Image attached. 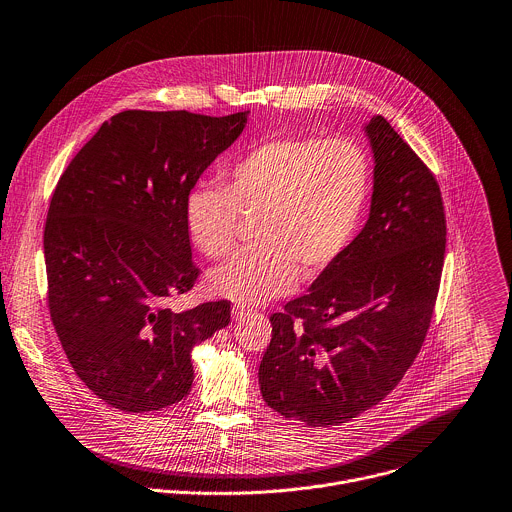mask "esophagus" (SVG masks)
Returning a JSON list of instances; mask_svg holds the SVG:
<instances>
[{
    "label": "esophagus",
    "mask_w": 512,
    "mask_h": 512,
    "mask_svg": "<svg viewBox=\"0 0 512 512\" xmlns=\"http://www.w3.org/2000/svg\"><path fill=\"white\" fill-rule=\"evenodd\" d=\"M248 314H252V308H248V306H244V304H236V306L232 308V316H234L236 320H242V318H246Z\"/></svg>",
    "instance_id": "34e87169"
}]
</instances>
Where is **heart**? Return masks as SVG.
Here are the masks:
<instances>
[{"label": "heart", "mask_w": 512, "mask_h": 512, "mask_svg": "<svg viewBox=\"0 0 512 512\" xmlns=\"http://www.w3.org/2000/svg\"><path fill=\"white\" fill-rule=\"evenodd\" d=\"M226 188L196 184L184 202L194 246L226 256L242 214L254 216L256 246L238 250L210 272L218 296L260 304L290 292L298 268L320 274L348 248L368 208L372 166L366 150L346 138H270L224 172Z\"/></svg>", "instance_id": "b5f03b06"}]
</instances>
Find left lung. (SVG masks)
<instances>
[{"label": "left lung", "mask_w": 512, "mask_h": 512, "mask_svg": "<svg viewBox=\"0 0 512 512\" xmlns=\"http://www.w3.org/2000/svg\"><path fill=\"white\" fill-rule=\"evenodd\" d=\"M370 216L310 290L270 316L258 380L266 404L308 426L342 424L378 404L412 366L436 304L446 248L438 182L382 118Z\"/></svg>", "instance_id": "left-lung-1"}]
</instances>
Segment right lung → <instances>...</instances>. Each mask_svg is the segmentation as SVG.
Here are the masks:
<instances>
[{
  "label": "right lung",
  "instance_id": "1",
  "mask_svg": "<svg viewBox=\"0 0 512 512\" xmlns=\"http://www.w3.org/2000/svg\"><path fill=\"white\" fill-rule=\"evenodd\" d=\"M246 118L120 112L52 194L44 230L50 316L76 374L124 412L180 402L194 380L192 348L230 322L228 300L184 312L168 300L200 276L186 196Z\"/></svg>",
  "mask_w": 512,
  "mask_h": 512
}]
</instances>
